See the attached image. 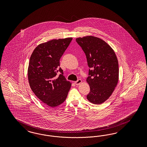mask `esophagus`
<instances>
[{"mask_svg": "<svg viewBox=\"0 0 147 147\" xmlns=\"http://www.w3.org/2000/svg\"><path fill=\"white\" fill-rule=\"evenodd\" d=\"M82 82V80H80V79H79V80H77L76 81H75V84L76 85H80V84Z\"/></svg>", "mask_w": 147, "mask_h": 147, "instance_id": "34e87169", "label": "esophagus"}]
</instances>
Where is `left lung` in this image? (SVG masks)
<instances>
[{
    "label": "left lung",
    "mask_w": 147,
    "mask_h": 147,
    "mask_svg": "<svg viewBox=\"0 0 147 147\" xmlns=\"http://www.w3.org/2000/svg\"><path fill=\"white\" fill-rule=\"evenodd\" d=\"M85 52L89 69L87 82L90 92L89 102H104L111 96L119 80L118 60L114 50L105 41L93 36L76 39Z\"/></svg>",
    "instance_id": "obj_1"
}]
</instances>
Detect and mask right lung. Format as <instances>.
I'll list each match as a JSON object with an SVG mask.
<instances>
[{"mask_svg": "<svg viewBox=\"0 0 147 147\" xmlns=\"http://www.w3.org/2000/svg\"><path fill=\"white\" fill-rule=\"evenodd\" d=\"M72 38L50 40L39 45L32 54L28 68V79L32 90L40 100L57 107L67 98L71 83L63 76L60 59ZM59 71L61 74L57 76Z\"/></svg>", "mask_w": 147, "mask_h": 147, "instance_id": "1", "label": "right lung"}]
</instances>
